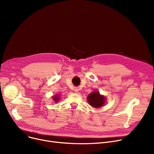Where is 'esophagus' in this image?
Segmentation results:
<instances>
[{
	"instance_id": "34e87169",
	"label": "esophagus",
	"mask_w": 154,
	"mask_h": 154,
	"mask_svg": "<svg viewBox=\"0 0 154 154\" xmlns=\"http://www.w3.org/2000/svg\"><path fill=\"white\" fill-rule=\"evenodd\" d=\"M74 91L75 92H78V88H75L74 89Z\"/></svg>"
}]
</instances>
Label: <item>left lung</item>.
<instances>
[{
    "instance_id": "left-lung-1",
    "label": "left lung",
    "mask_w": 154,
    "mask_h": 154,
    "mask_svg": "<svg viewBox=\"0 0 154 154\" xmlns=\"http://www.w3.org/2000/svg\"><path fill=\"white\" fill-rule=\"evenodd\" d=\"M105 97L100 95L98 91H94L88 97V101L90 105L94 108H100L105 103Z\"/></svg>"
}]
</instances>
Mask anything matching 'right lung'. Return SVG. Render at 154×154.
Listing matches in <instances>:
<instances>
[{"instance_id":"1","label":"right lung","mask_w":154,"mask_h":154,"mask_svg":"<svg viewBox=\"0 0 154 154\" xmlns=\"http://www.w3.org/2000/svg\"><path fill=\"white\" fill-rule=\"evenodd\" d=\"M53 99H54V100L55 101H58V100H59L60 98H59V97H57V96H54V97H53Z\"/></svg>"}]
</instances>
